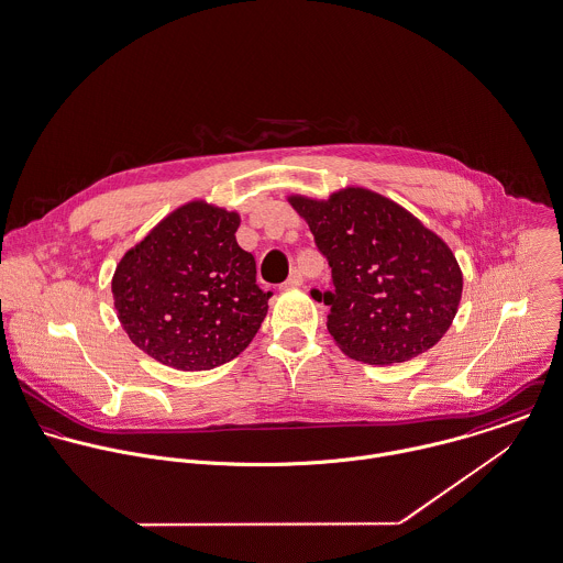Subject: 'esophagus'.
<instances>
[{"mask_svg":"<svg viewBox=\"0 0 563 563\" xmlns=\"http://www.w3.org/2000/svg\"><path fill=\"white\" fill-rule=\"evenodd\" d=\"M305 283V278H302V274L298 272V269H294L291 274H289V278L283 283V287L285 289H291V287H300Z\"/></svg>","mask_w":563,"mask_h":563,"instance_id":"obj_1","label":"esophagus"}]
</instances>
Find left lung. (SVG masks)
<instances>
[{"instance_id": "8db88e82", "label": "left lung", "mask_w": 563, "mask_h": 563, "mask_svg": "<svg viewBox=\"0 0 563 563\" xmlns=\"http://www.w3.org/2000/svg\"><path fill=\"white\" fill-rule=\"evenodd\" d=\"M331 267L329 333L341 352L369 365L409 361L449 331L463 276L449 245L407 209L369 189L329 200L291 196Z\"/></svg>"}]
</instances>
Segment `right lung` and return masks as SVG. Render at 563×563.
Masks as SVG:
<instances>
[{
	"label": "right lung",
	"mask_w": 563,
	"mask_h": 563,
	"mask_svg": "<svg viewBox=\"0 0 563 563\" xmlns=\"http://www.w3.org/2000/svg\"><path fill=\"white\" fill-rule=\"evenodd\" d=\"M239 213L189 202L154 225L114 269L117 318L130 341L183 372L241 354L267 316L254 256L239 247Z\"/></svg>",
	"instance_id": "obj_1"
}]
</instances>
